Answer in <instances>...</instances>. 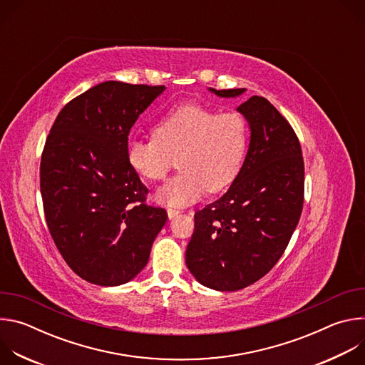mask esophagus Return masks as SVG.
<instances>
[{"label": "esophagus", "instance_id": "esophagus-1", "mask_svg": "<svg viewBox=\"0 0 365 365\" xmlns=\"http://www.w3.org/2000/svg\"><path fill=\"white\" fill-rule=\"evenodd\" d=\"M179 214H180V212H179L178 210H173V207H169V210H168V217H169V220L176 218Z\"/></svg>", "mask_w": 365, "mask_h": 365}]
</instances>
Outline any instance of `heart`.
I'll return each mask as SVG.
<instances>
[{"label": "heart", "instance_id": "obj_1", "mask_svg": "<svg viewBox=\"0 0 365 365\" xmlns=\"http://www.w3.org/2000/svg\"><path fill=\"white\" fill-rule=\"evenodd\" d=\"M248 147V125L237 113H220L190 102L166 113L148 140L131 138L125 159L145 180H162L173 168L182 170L155 192L159 203L183 207L206 190L221 192L238 176Z\"/></svg>", "mask_w": 365, "mask_h": 365}]
</instances>
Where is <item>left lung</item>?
<instances>
[{
	"label": "left lung",
	"mask_w": 365,
	"mask_h": 365,
	"mask_svg": "<svg viewBox=\"0 0 365 365\" xmlns=\"http://www.w3.org/2000/svg\"><path fill=\"white\" fill-rule=\"evenodd\" d=\"M235 98L241 89L217 91ZM250 125L242 168L224 196L195 214L186 266L203 286L234 292L266 276L284 252L303 207L304 165L292 125L263 96L237 108Z\"/></svg>",
	"instance_id": "obj_1"
}]
</instances>
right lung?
Returning <instances> with one entry per match:
<instances>
[{
    "instance_id": "obj_1",
    "label": "right lung",
    "mask_w": 365,
    "mask_h": 365,
    "mask_svg": "<svg viewBox=\"0 0 365 365\" xmlns=\"http://www.w3.org/2000/svg\"><path fill=\"white\" fill-rule=\"evenodd\" d=\"M166 88L102 82L62 108L40 163L46 222L68 266L98 286L133 280L166 224L125 159L128 134Z\"/></svg>"
}]
</instances>
